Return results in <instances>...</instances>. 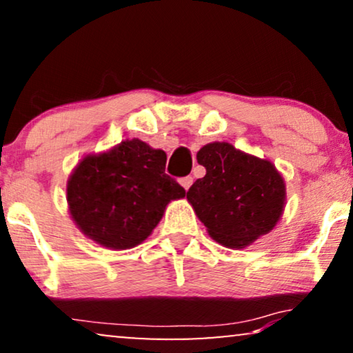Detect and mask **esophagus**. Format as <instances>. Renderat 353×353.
I'll return each mask as SVG.
<instances>
[{"label": "esophagus", "mask_w": 353, "mask_h": 353, "mask_svg": "<svg viewBox=\"0 0 353 353\" xmlns=\"http://www.w3.org/2000/svg\"><path fill=\"white\" fill-rule=\"evenodd\" d=\"M179 182H181V185L185 188V190H188V188H190L192 183H193V177L192 176H185V177H182Z\"/></svg>", "instance_id": "obj_1"}]
</instances>
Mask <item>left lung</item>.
<instances>
[{"mask_svg":"<svg viewBox=\"0 0 353 353\" xmlns=\"http://www.w3.org/2000/svg\"><path fill=\"white\" fill-rule=\"evenodd\" d=\"M205 177L188 188L187 200L212 240L241 250L278 224L286 205V183L275 165L211 142L196 153Z\"/></svg>","mask_w":353,"mask_h":353,"instance_id":"obj_1","label":"left lung"}]
</instances>
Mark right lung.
I'll use <instances>...</instances> for the list:
<instances>
[{"mask_svg": "<svg viewBox=\"0 0 353 353\" xmlns=\"http://www.w3.org/2000/svg\"><path fill=\"white\" fill-rule=\"evenodd\" d=\"M166 153L141 139L89 153L67 181V205L77 227L108 250L141 245L160 224L166 206L185 190L165 174Z\"/></svg>", "mask_w": 353, "mask_h": 353, "instance_id": "1", "label": "right lung"}]
</instances>
